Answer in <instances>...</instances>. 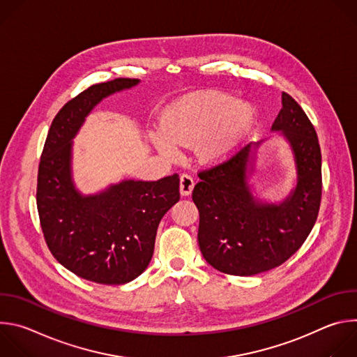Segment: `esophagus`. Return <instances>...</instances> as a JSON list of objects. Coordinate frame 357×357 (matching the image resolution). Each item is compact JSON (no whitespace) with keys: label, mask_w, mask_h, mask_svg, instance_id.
Masks as SVG:
<instances>
[{"label":"esophagus","mask_w":357,"mask_h":357,"mask_svg":"<svg viewBox=\"0 0 357 357\" xmlns=\"http://www.w3.org/2000/svg\"><path fill=\"white\" fill-rule=\"evenodd\" d=\"M181 183H179V190H181V195L182 196H189L193 190V186H195V182H193V178L188 174H182L181 175Z\"/></svg>","instance_id":"obj_1"}]
</instances>
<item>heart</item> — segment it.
I'll list each match as a JSON object with an SVG mask.
<instances>
[{
	"mask_svg": "<svg viewBox=\"0 0 357 357\" xmlns=\"http://www.w3.org/2000/svg\"><path fill=\"white\" fill-rule=\"evenodd\" d=\"M254 109L222 91H197L181 98L165 113L162 131L151 141L165 157H175L178 145L197 141V154L205 161L225 158L234 149L254 120Z\"/></svg>",
	"mask_w": 357,
	"mask_h": 357,
	"instance_id": "1",
	"label": "heart"
}]
</instances>
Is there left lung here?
Masks as SVG:
<instances>
[{
  "instance_id": "8db88e82",
  "label": "left lung",
  "mask_w": 357,
  "mask_h": 357,
  "mask_svg": "<svg viewBox=\"0 0 357 357\" xmlns=\"http://www.w3.org/2000/svg\"><path fill=\"white\" fill-rule=\"evenodd\" d=\"M271 130L282 131L296 167V186L278 205L259 202L250 190V144L197 174L200 182L192 199L199 211V247L205 260L225 274L256 275L281 266L307 240L318 218L322 196L318 135L285 91Z\"/></svg>"
}]
</instances>
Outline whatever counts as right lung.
Here are the masks:
<instances>
[{"label": "right lung", "instance_id": "add662e5", "mask_svg": "<svg viewBox=\"0 0 357 357\" xmlns=\"http://www.w3.org/2000/svg\"><path fill=\"white\" fill-rule=\"evenodd\" d=\"M119 77L93 84L59 110L50 124L38 169L36 206L54 257L87 281L120 285L149 264L157 229L179 200V176L123 181L83 196L72 181V139L105 97L138 84Z\"/></svg>", "mask_w": 357, "mask_h": 357}]
</instances>
